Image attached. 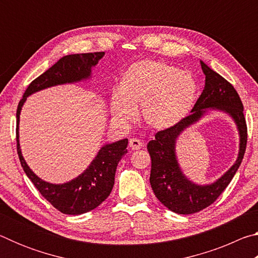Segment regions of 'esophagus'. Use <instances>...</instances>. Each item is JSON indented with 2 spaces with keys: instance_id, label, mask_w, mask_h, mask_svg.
I'll return each mask as SVG.
<instances>
[{
  "instance_id": "34e87169",
  "label": "esophagus",
  "mask_w": 258,
  "mask_h": 258,
  "mask_svg": "<svg viewBox=\"0 0 258 258\" xmlns=\"http://www.w3.org/2000/svg\"><path fill=\"white\" fill-rule=\"evenodd\" d=\"M143 147V143L139 139H131L130 140V148L132 150H139Z\"/></svg>"
}]
</instances>
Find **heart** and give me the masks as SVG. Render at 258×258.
<instances>
[{
	"label": "heart",
	"instance_id": "obj_1",
	"mask_svg": "<svg viewBox=\"0 0 258 258\" xmlns=\"http://www.w3.org/2000/svg\"><path fill=\"white\" fill-rule=\"evenodd\" d=\"M198 84L190 72L163 61L142 60L126 69L118 90L110 97L113 120L127 124L141 106L145 123L155 130H167L185 118L194 108Z\"/></svg>",
	"mask_w": 258,
	"mask_h": 258
}]
</instances>
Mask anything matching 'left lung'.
Instances as JSON below:
<instances>
[{
  "label": "left lung",
  "mask_w": 258,
  "mask_h": 258,
  "mask_svg": "<svg viewBox=\"0 0 258 258\" xmlns=\"http://www.w3.org/2000/svg\"><path fill=\"white\" fill-rule=\"evenodd\" d=\"M205 74V89L192 108L191 115L171 128L156 133L148 143L151 157L150 184L156 197L166 208L176 214H194L203 211L220 197L237 173L247 145V125L239 94L220 74L200 61ZM211 110L222 111L235 121L239 133L237 160L223 176L209 185H197L187 179L179 167L176 156V141L186 128Z\"/></svg>",
  "instance_id": "1"
}]
</instances>
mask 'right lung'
Returning a JSON list of instances; mask_svg holds the SVG:
<instances>
[{
    "label": "right lung",
    "instance_id": "obj_1",
    "mask_svg": "<svg viewBox=\"0 0 258 258\" xmlns=\"http://www.w3.org/2000/svg\"><path fill=\"white\" fill-rule=\"evenodd\" d=\"M104 55V52L94 53L69 54L59 59L51 68L38 76L28 85L23 99L17 109V151L26 175L28 176L40 194L59 212L67 215H81L97 208L108 198L115 183V173L117 165L127 154L128 140L103 145L98 151L92 163L84 172L72 181L61 184H53L38 177L26 163L21 154L19 143V121L20 112L26 100L38 91L47 87L73 84L90 80L92 76V68Z\"/></svg>",
    "mask_w": 258,
    "mask_h": 258
}]
</instances>
